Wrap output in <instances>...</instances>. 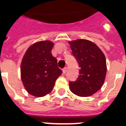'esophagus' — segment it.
I'll list each match as a JSON object with an SVG mask.
<instances>
[{
    "mask_svg": "<svg viewBox=\"0 0 126 126\" xmlns=\"http://www.w3.org/2000/svg\"><path fill=\"white\" fill-rule=\"evenodd\" d=\"M67 67H65V68L63 69V74H65L66 72H67Z\"/></svg>",
    "mask_w": 126,
    "mask_h": 126,
    "instance_id": "34e87169",
    "label": "esophagus"
}]
</instances>
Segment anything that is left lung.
<instances>
[{
	"mask_svg": "<svg viewBox=\"0 0 126 126\" xmlns=\"http://www.w3.org/2000/svg\"><path fill=\"white\" fill-rule=\"evenodd\" d=\"M69 44L80 67L76 81L69 82L70 90L79 96H91L100 90L105 82V57L102 50L90 40L78 39L69 42Z\"/></svg>",
	"mask_w": 126,
	"mask_h": 126,
	"instance_id": "8db88e82",
	"label": "left lung"
}]
</instances>
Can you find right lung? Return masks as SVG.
Segmentation results:
<instances>
[{
  "label": "right lung",
  "instance_id": "add662e5",
  "mask_svg": "<svg viewBox=\"0 0 126 126\" xmlns=\"http://www.w3.org/2000/svg\"><path fill=\"white\" fill-rule=\"evenodd\" d=\"M54 44L38 42L29 47L21 64V78L27 92L36 97L49 94L62 74L57 59L51 54Z\"/></svg>",
  "mask_w": 126,
  "mask_h": 126
}]
</instances>
